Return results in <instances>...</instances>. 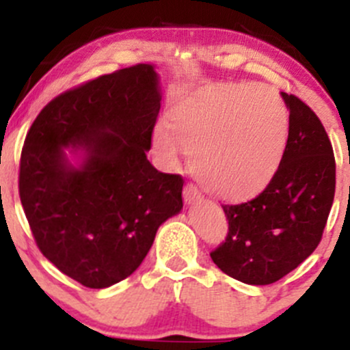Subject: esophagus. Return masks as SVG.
<instances>
[{"instance_id":"1","label":"esophagus","mask_w":350,"mask_h":350,"mask_svg":"<svg viewBox=\"0 0 350 350\" xmlns=\"http://www.w3.org/2000/svg\"><path fill=\"white\" fill-rule=\"evenodd\" d=\"M183 198H185L186 203H195V201L201 200V191L196 188L193 183H188V185L185 186V191H183Z\"/></svg>"}]
</instances>
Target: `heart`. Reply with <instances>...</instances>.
Listing matches in <instances>:
<instances>
[{"label": "heart", "instance_id": "heart-1", "mask_svg": "<svg viewBox=\"0 0 350 350\" xmlns=\"http://www.w3.org/2000/svg\"><path fill=\"white\" fill-rule=\"evenodd\" d=\"M172 133L159 126L154 147L167 162L179 149L191 155V171L213 195L245 200L276 174L289 132V113L269 86L239 83L210 91L176 108Z\"/></svg>", "mask_w": 350, "mask_h": 350}]
</instances>
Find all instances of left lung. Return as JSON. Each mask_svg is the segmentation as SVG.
I'll use <instances>...</instances> for the list:
<instances>
[{
	"mask_svg": "<svg viewBox=\"0 0 350 350\" xmlns=\"http://www.w3.org/2000/svg\"><path fill=\"white\" fill-rule=\"evenodd\" d=\"M283 94L289 132L276 174L260 195L221 204L225 242L211 260L234 280L271 284L298 267L322 241L335 195V157L325 129L308 105Z\"/></svg>",
	"mask_w": 350,
	"mask_h": 350,
	"instance_id": "left-lung-1",
	"label": "left lung"
}]
</instances>
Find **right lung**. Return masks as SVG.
<instances>
[{"label":"right lung","mask_w":350,"mask_h":350,"mask_svg":"<svg viewBox=\"0 0 350 350\" xmlns=\"http://www.w3.org/2000/svg\"><path fill=\"white\" fill-rule=\"evenodd\" d=\"M161 109L154 66L91 79L45 105L25 139L18 191L40 252L66 276L101 289L146 259L157 228L183 208L179 174L147 161ZM64 146L81 148L74 168Z\"/></svg>","instance_id":"right-lung-1"}]
</instances>
